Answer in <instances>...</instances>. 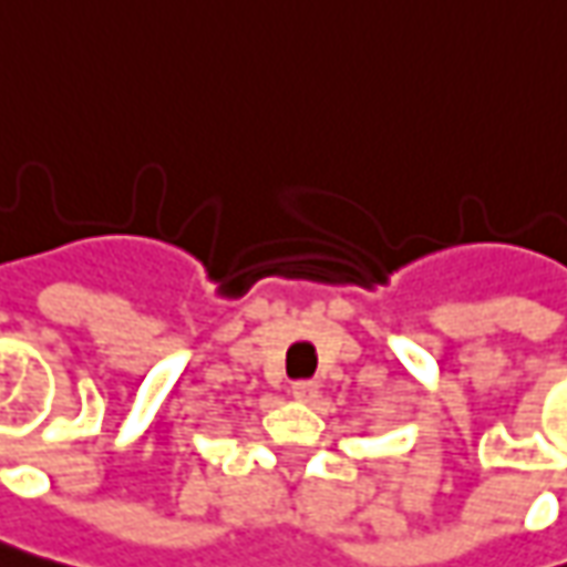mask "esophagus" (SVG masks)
<instances>
[{
    "instance_id": "obj_1",
    "label": "esophagus",
    "mask_w": 567,
    "mask_h": 567,
    "mask_svg": "<svg viewBox=\"0 0 567 567\" xmlns=\"http://www.w3.org/2000/svg\"><path fill=\"white\" fill-rule=\"evenodd\" d=\"M291 395L298 401H313L317 395H320V385L313 380H298V382H291Z\"/></svg>"
}]
</instances>
